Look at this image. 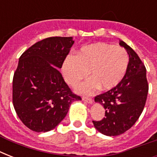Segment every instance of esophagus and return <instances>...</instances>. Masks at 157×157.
Here are the masks:
<instances>
[{"label": "esophagus", "mask_w": 157, "mask_h": 157, "mask_svg": "<svg viewBox=\"0 0 157 157\" xmlns=\"http://www.w3.org/2000/svg\"><path fill=\"white\" fill-rule=\"evenodd\" d=\"M82 99H83L85 102H86V103H90V104L93 103V99H92L91 98H88V97H83V98H82Z\"/></svg>", "instance_id": "esophagus-1"}]
</instances>
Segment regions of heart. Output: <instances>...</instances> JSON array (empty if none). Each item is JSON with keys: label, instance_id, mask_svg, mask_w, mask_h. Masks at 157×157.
Listing matches in <instances>:
<instances>
[{"label": "heart", "instance_id": "b5f03b06", "mask_svg": "<svg viewBox=\"0 0 157 157\" xmlns=\"http://www.w3.org/2000/svg\"><path fill=\"white\" fill-rule=\"evenodd\" d=\"M128 65L129 55L124 48L95 43L82 47L76 55L67 57L62 71L71 86H76L90 71L92 77L78 87L81 93L90 94L99 86L104 90L116 87L124 78Z\"/></svg>", "mask_w": 157, "mask_h": 157}]
</instances>
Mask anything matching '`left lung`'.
Here are the masks:
<instances>
[{
	"instance_id": "8db88e82",
	"label": "left lung",
	"mask_w": 157,
	"mask_h": 157,
	"mask_svg": "<svg viewBox=\"0 0 157 157\" xmlns=\"http://www.w3.org/2000/svg\"><path fill=\"white\" fill-rule=\"evenodd\" d=\"M120 45L126 50L129 57L124 78L116 87L94 98L106 111L103 120L93 121L94 125L107 136L120 135L135 124L143 112L148 93L144 64L126 43L120 40Z\"/></svg>"
}]
</instances>
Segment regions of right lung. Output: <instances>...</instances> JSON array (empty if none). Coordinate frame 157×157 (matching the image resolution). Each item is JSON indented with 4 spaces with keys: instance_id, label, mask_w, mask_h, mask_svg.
I'll return each instance as SVG.
<instances>
[{
    "instance_id": "1",
    "label": "right lung",
    "mask_w": 157,
    "mask_h": 157,
    "mask_svg": "<svg viewBox=\"0 0 157 157\" xmlns=\"http://www.w3.org/2000/svg\"><path fill=\"white\" fill-rule=\"evenodd\" d=\"M72 37L45 38L24 51L13 77V104L21 121L35 132L54 129L66 117L72 93L58 68H61Z\"/></svg>"
}]
</instances>
